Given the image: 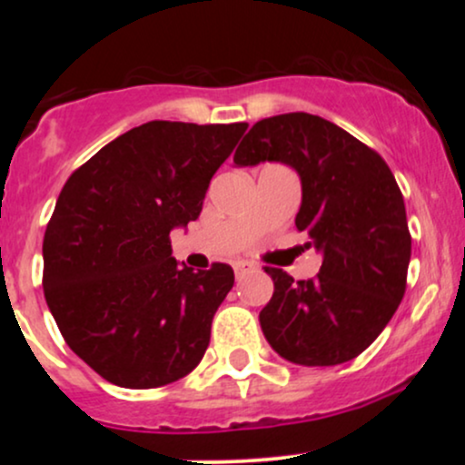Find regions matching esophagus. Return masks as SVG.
Here are the masks:
<instances>
[{"instance_id": "1", "label": "esophagus", "mask_w": 465, "mask_h": 465, "mask_svg": "<svg viewBox=\"0 0 465 465\" xmlns=\"http://www.w3.org/2000/svg\"><path fill=\"white\" fill-rule=\"evenodd\" d=\"M251 269H255V266L251 264V262H247V260H238V262H233V273H236L238 280H240V277H242L244 273H249Z\"/></svg>"}]
</instances>
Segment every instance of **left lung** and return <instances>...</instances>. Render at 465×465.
<instances>
[{
    "instance_id": "8db88e82",
    "label": "left lung",
    "mask_w": 465,
    "mask_h": 465,
    "mask_svg": "<svg viewBox=\"0 0 465 465\" xmlns=\"http://www.w3.org/2000/svg\"><path fill=\"white\" fill-rule=\"evenodd\" d=\"M260 162L286 163L300 174L295 225L323 253L312 280L264 269L275 286L260 312L266 341L295 365L356 359L385 330L407 288L411 233L396 177L348 131L302 111L251 126L233 163Z\"/></svg>"
}]
</instances>
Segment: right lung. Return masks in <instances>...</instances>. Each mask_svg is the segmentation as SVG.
I'll list each match as a JSON object with an SVG mask.
<instances>
[{
    "label": "right lung",
    "mask_w": 465,
    "mask_h": 465,
    "mask_svg": "<svg viewBox=\"0 0 465 465\" xmlns=\"http://www.w3.org/2000/svg\"><path fill=\"white\" fill-rule=\"evenodd\" d=\"M247 126L146 122L63 185L44 238L45 302L65 343L104 381L163 387L201 362L233 271L179 264L170 232L199 218Z\"/></svg>",
    "instance_id": "obj_1"
}]
</instances>
